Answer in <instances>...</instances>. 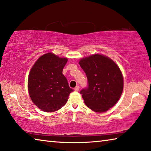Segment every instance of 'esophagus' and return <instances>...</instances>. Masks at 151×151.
Segmentation results:
<instances>
[{"label":"esophagus","mask_w":151,"mask_h":151,"mask_svg":"<svg viewBox=\"0 0 151 151\" xmlns=\"http://www.w3.org/2000/svg\"><path fill=\"white\" fill-rule=\"evenodd\" d=\"M79 88H80V87H79V86H76V87L74 88V89H75V91H79Z\"/></svg>","instance_id":"34e87169"}]
</instances>
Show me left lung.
Here are the masks:
<instances>
[{
    "label": "left lung",
    "mask_w": 151,
    "mask_h": 151,
    "mask_svg": "<svg viewBox=\"0 0 151 151\" xmlns=\"http://www.w3.org/2000/svg\"><path fill=\"white\" fill-rule=\"evenodd\" d=\"M79 64L88 81L87 87L80 91L85 104L94 112L106 111L117 103L122 93L121 70L113 60L100 55L82 58Z\"/></svg>",
    "instance_id": "left-lung-1"
}]
</instances>
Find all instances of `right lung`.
I'll return each mask as SVG.
<instances>
[{
  "mask_svg": "<svg viewBox=\"0 0 151 151\" xmlns=\"http://www.w3.org/2000/svg\"><path fill=\"white\" fill-rule=\"evenodd\" d=\"M68 59L52 53L40 57L30 70L28 88L35 105L45 112H54L67 102L73 90L63 70Z\"/></svg>",
  "mask_w": 151,
  "mask_h": 151,
  "instance_id": "add662e5",
  "label": "right lung"
}]
</instances>
